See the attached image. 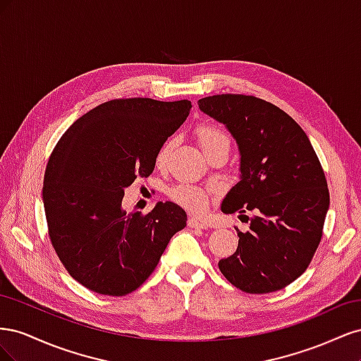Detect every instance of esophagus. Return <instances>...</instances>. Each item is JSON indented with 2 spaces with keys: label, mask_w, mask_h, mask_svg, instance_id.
Segmentation results:
<instances>
[{
  "label": "esophagus",
  "mask_w": 361,
  "mask_h": 361,
  "mask_svg": "<svg viewBox=\"0 0 361 361\" xmlns=\"http://www.w3.org/2000/svg\"><path fill=\"white\" fill-rule=\"evenodd\" d=\"M188 226L192 228H206L207 224L202 220H197V218H190L188 220Z\"/></svg>",
  "instance_id": "1"
}]
</instances>
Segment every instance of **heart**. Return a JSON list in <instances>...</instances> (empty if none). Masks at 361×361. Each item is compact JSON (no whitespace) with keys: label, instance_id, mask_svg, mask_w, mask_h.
<instances>
[{"label":"heart","instance_id":"heart-1","mask_svg":"<svg viewBox=\"0 0 361 361\" xmlns=\"http://www.w3.org/2000/svg\"><path fill=\"white\" fill-rule=\"evenodd\" d=\"M197 135L203 150H206L211 146H215L218 143H228V138L226 137L223 130L211 125H202L197 129ZM171 149H173V140H167L166 143L159 147L158 154L155 157V164L158 167H162L164 164L167 162ZM169 195L173 202H176L178 204H180L182 207H185V209L192 214L204 212L207 204H209V194L197 187H192V185H183V183L176 185V187H173L169 191Z\"/></svg>","mask_w":361,"mask_h":361}]
</instances>
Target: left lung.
<instances>
[{
    "label": "left lung",
    "mask_w": 361,
    "mask_h": 361,
    "mask_svg": "<svg viewBox=\"0 0 361 361\" xmlns=\"http://www.w3.org/2000/svg\"><path fill=\"white\" fill-rule=\"evenodd\" d=\"M199 108L226 126L239 150V182L221 211L256 214L218 268L248 293L283 289L307 269L321 241L330 207L321 162L301 126L264 99L215 94L200 99Z\"/></svg>",
    "instance_id": "8db88e82"
}]
</instances>
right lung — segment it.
Here are the masks:
<instances>
[{
	"mask_svg": "<svg viewBox=\"0 0 361 361\" xmlns=\"http://www.w3.org/2000/svg\"><path fill=\"white\" fill-rule=\"evenodd\" d=\"M190 101L114 99L81 116L48 161L42 200L54 250L69 274L102 295L122 297L154 272L187 212L158 202L147 215L122 207L125 188L147 178Z\"/></svg>",
	"mask_w": 361,
	"mask_h": 361,
	"instance_id": "add662e5",
	"label": "right lung"
}]
</instances>
